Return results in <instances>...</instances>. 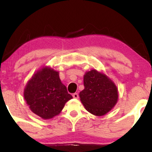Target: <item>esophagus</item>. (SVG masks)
I'll list each match as a JSON object with an SVG mask.
<instances>
[{"label": "esophagus", "instance_id": "1", "mask_svg": "<svg viewBox=\"0 0 152 152\" xmlns=\"http://www.w3.org/2000/svg\"><path fill=\"white\" fill-rule=\"evenodd\" d=\"M73 97H74V99H78V93L73 94Z\"/></svg>", "mask_w": 152, "mask_h": 152}]
</instances>
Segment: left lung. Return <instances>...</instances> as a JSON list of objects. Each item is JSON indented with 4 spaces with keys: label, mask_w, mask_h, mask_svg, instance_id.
<instances>
[{
    "label": "left lung",
    "mask_w": 152,
    "mask_h": 152,
    "mask_svg": "<svg viewBox=\"0 0 152 152\" xmlns=\"http://www.w3.org/2000/svg\"><path fill=\"white\" fill-rule=\"evenodd\" d=\"M84 89L79 93L82 104L88 112L102 116L112 109L117 102L116 86L104 74L96 70L86 73L83 77Z\"/></svg>",
    "instance_id": "obj_1"
}]
</instances>
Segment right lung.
Here are the masks:
<instances>
[{
  "label": "right lung",
  "instance_id": "1",
  "mask_svg": "<svg viewBox=\"0 0 152 152\" xmlns=\"http://www.w3.org/2000/svg\"><path fill=\"white\" fill-rule=\"evenodd\" d=\"M24 98L34 114L47 119L58 115L73 97L61 81L58 72L46 67L28 82Z\"/></svg>",
  "mask_w": 152,
  "mask_h": 152
}]
</instances>
